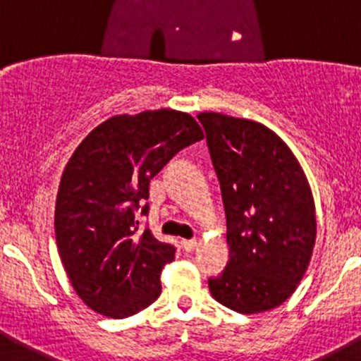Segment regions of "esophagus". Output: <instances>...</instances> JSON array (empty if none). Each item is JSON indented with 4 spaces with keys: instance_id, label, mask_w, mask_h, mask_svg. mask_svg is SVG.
Here are the masks:
<instances>
[{
    "instance_id": "1",
    "label": "esophagus",
    "mask_w": 361,
    "mask_h": 361,
    "mask_svg": "<svg viewBox=\"0 0 361 361\" xmlns=\"http://www.w3.org/2000/svg\"><path fill=\"white\" fill-rule=\"evenodd\" d=\"M180 244H183L184 251L191 253V251H195V247H197V244H199V242H197L195 238H190V240H183Z\"/></svg>"
}]
</instances>
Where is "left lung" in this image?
Listing matches in <instances>:
<instances>
[{"mask_svg": "<svg viewBox=\"0 0 361 361\" xmlns=\"http://www.w3.org/2000/svg\"><path fill=\"white\" fill-rule=\"evenodd\" d=\"M220 183L229 262L212 296L242 314L275 309L295 293L317 237L314 200L288 145L264 124L199 114Z\"/></svg>", "mask_w": 361, "mask_h": 361, "instance_id": "1", "label": "left lung"}]
</instances>
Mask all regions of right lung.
I'll return each mask as SVG.
<instances>
[{"label":"right lung","instance_id":"right-lung-1","mask_svg":"<svg viewBox=\"0 0 361 361\" xmlns=\"http://www.w3.org/2000/svg\"><path fill=\"white\" fill-rule=\"evenodd\" d=\"M202 137L183 111H141L99 124L70 157L56 202L57 247L73 289L95 312L126 318L159 298L175 245L141 231L137 215H148L149 180Z\"/></svg>","mask_w":361,"mask_h":361}]
</instances>
